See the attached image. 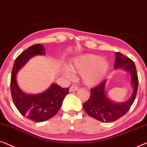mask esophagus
Masks as SVG:
<instances>
[{
    "instance_id": "esophagus-1",
    "label": "esophagus",
    "mask_w": 147,
    "mask_h": 147,
    "mask_svg": "<svg viewBox=\"0 0 147 147\" xmlns=\"http://www.w3.org/2000/svg\"><path fill=\"white\" fill-rule=\"evenodd\" d=\"M78 88V87L77 86L72 85L71 87H70L69 90H70V92H74V91H76V90H77Z\"/></svg>"
}]
</instances>
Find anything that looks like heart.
<instances>
[{
  "label": "heart",
  "mask_w": 147,
  "mask_h": 147,
  "mask_svg": "<svg viewBox=\"0 0 147 147\" xmlns=\"http://www.w3.org/2000/svg\"><path fill=\"white\" fill-rule=\"evenodd\" d=\"M69 67L63 71L67 76H71L72 71L82 74L83 82L88 86L98 84L103 79L108 71L109 63L98 55H86L76 58L69 64Z\"/></svg>",
  "instance_id": "b5f03b06"
}]
</instances>
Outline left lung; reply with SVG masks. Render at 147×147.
<instances>
[{
  "mask_svg": "<svg viewBox=\"0 0 147 147\" xmlns=\"http://www.w3.org/2000/svg\"><path fill=\"white\" fill-rule=\"evenodd\" d=\"M115 69L123 68L131 72V79L133 92L129 100L122 103L113 102L107 97L105 91L106 80L90 89L89 98L83 104V108L87 114L101 122L111 123L120 119L127 113L136 98L138 79L134 62L121 53H115Z\"/></svg>",
  "mask_w": 147,
  "mask_h": 147,
  "instance_id": "1",
  "label": "left lung"
}]
</instances>
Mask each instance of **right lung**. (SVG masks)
I'll return each mask as SVG.
<instances>
[{
	"mask_svg": "<svg viewBox=\"0 0 147 147\" xmlns=\"http://www.w3.org/2000/svg\"><path fill=\"white\" fill-rule=\"evenodd\" d=\"M37 55H45L42 45H32L18 56L12 70L11 91L14 104L20 114L32 121L40 123L57 114L65 96L69 93V88L53 84L42 93L33 95L26 94L20 89L16 83V74L30 58Z\"/></svg>",
	"mask_w": 147,
	"mask_h": 147,
	"instance_id": "obj_1",
	"label": "right lung"
}]
</instances>
